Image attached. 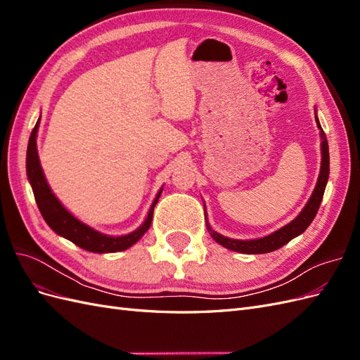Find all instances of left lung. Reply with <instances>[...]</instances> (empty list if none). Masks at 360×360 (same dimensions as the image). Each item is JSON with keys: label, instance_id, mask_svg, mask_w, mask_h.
I'll use <instances>...</instances> for the list:
<instances>
[{"label": "left lung", "instance_id": "1", "mask_svg": "<svg viewBox=\"0 0 360 360\" xmlns=\"http://www.w3.org/2000/svg\"><path fill=\"white\" fill-rule=\"evenodd\" d=\"M315 122H317V126L320 129V135H321V168H320V176L317 180V186H315L309 201L307 205L303 207V210L299 213L296 219H292L290 224L285 226L279 228L278 231L271 233L266 237L255 238V240H237V238H228L219 233L213 231L210 225L207 224V230H209L210 236L213 237V240H216L224 248L236 250V252L240 254H267V252H274V250L279 249L288 243L291 238L300 236L307 228L311 225L314 221L315 214H317L320 204L324 195L326 184H328L329 179V146H328V138H326V134L323 132V129L320 126V122L317 115H315Z\"/></svg>", "mask_w": 360, "mask_h": 360}]
</instances>
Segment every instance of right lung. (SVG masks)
<instances>
[{"label":"right lung","instance_id":"obj_1","mask_svg":"<svg viewBox=\"0 0 360 360\" xmlns=\"http://www.w3.org/2000/svg\"><path fill=\"white\" fill-rule=\"evenodd\" d=\"M40 122V118H39ZM39 122L36 123L34 129L30 135L28 148H27V176L31 183L32 192H34V198L37 202L39 210L43 216V219L51 226V230L56 231L58 236L68 238L76 246H79L85 250L96 254H108V252H118V250H124L135 245L141 237H143L151 225V219H153V210L155 205L160 197L162 189L158 192L156 198L151 204L148 214L146 217L144 224L141 225L138 230L126 236H106L99 231L93 230L91 226L82 224L79 219L64 209L63 204L57 200L56 195L52 193L49 184L45 179V174L41 171L40 160L37 155V129Z\"/></svg>","mask_w":360,"mask_h":360}]
</instances>
